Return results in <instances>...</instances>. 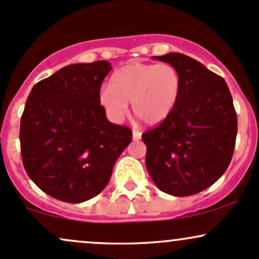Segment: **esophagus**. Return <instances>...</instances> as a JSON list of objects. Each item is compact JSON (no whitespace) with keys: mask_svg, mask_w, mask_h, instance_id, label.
I'll use <instances>...</instances> for the list:
<instances>
[{"mask_svg":"<svg viewBox=\"0 0 259 259\" xmlns=\"http://www.w3.org/2000/svg\"><path fill=\"white\" fill-rule=\"evenodd\" d=\"M140 139H141V133L134 130V132H133V140H134V141H139Z\"/></svg>","mask_w":259,"mask_h":259,"instance_id":"obj_1","label":"esophagus"}]
</instances>
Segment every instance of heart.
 <instances>
[{
	"mask_svg": "<svg viewBox=\"0 0 259 259\" xmlns=\"http://www.w3.org/2000/svg\"><path fill=\"white\" fill-rule=\"evenodd\" d=\"M181 92V78L177 68L162 63H132L112 75L111 86L100 90L99 102L108 119L120 123L133 112L146 125L156 126L168 119Z\"/></svg>",
	"mask_w": 259,
	"mask_h": 259,
	"instance_id": "obj_1",
	"label": "heart"
}]
</instances>
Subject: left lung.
Returning <instances> with one entry per match:
<instances>
[{"mask_svg":"<svg viewBox=\"0 0 259 259\" xmlns=\"http://www.w3.org/2000/svg\"><path fill=\"white\" fill-rule=\"evenodd\" d=\"M153 58L177 68L181 92L168 119L142 134L147 171L165 194H198L230 164L237 134L233 97L222 76L189 56L170 52Z\"/></svg>","mask_w":259,"mask_h":259,"instance_id":"obj_1","label":"left lung"}]
</instances>
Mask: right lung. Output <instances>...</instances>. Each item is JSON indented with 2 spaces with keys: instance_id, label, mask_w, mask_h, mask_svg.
<instances>
[{
  "instance_id": "obj_1",
  "label": "right lung",
  "mask_w": 259,
  "mask_h": 259,
  "mask_svg": "<svg viewBox=\"0 0 259 259\" xmlns=\"http://www.w3.org/2000/svg\"><path fill=\"white\" fill-rule=\"evenodd\" d=\"M107 61L70 64L31 89L20 119V151L29 178L68 203L99 195L132 142L129 127L107 119L100 106Z\"/></svg>"
}]
</instances>
